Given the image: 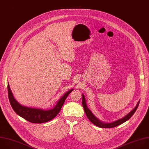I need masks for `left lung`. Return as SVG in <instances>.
<instances>
[{
  "label": "left lung",
  "mask_w": 149,
  "mask_h": 149,
  "mask_svg": "<svg viewBox=\"0 0 149 149\" xmlns=\"http://www.w3.org/2000/svg\"><path fill=\"white\" fill-rule=\"evenodd\" d=\"M139 102L140 101L138 102L137 104L136 105V107L132 111H130L127 115H126L125 116H124L123 118L118 119L116 121H114L113 122L111 123H105V122H103L102 121H101L100 119H98L93 114V113L89 110V109L88 108L87 105H86V100L84 94H82V105L84 107V111L85 112V114L86 115V116L88 117V118L89 119V120L92 123H93L95 125L100 127H102V128H112V127H114L116 126H118V125H120L121 124H122L123 123L125 122L126 121H127V120H129L132 116L133 115L134 113V112H136L139 105Z\"/></svg>",
  "instance_id": "1"
}]
</instances>
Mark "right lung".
<instances>
[{
    "label": "right lung",
    "mask_w": 149,
    "mask_h": 149,
    "mask_svg": "<svg viewBox=\"0 0 149 149\" xmlns=\"http://www.w3.org/2000/svg\"><path fill=\"white\" fill-rule=\"evenodd\" d=\"M8 90L10 105L13 109L18 115L31 123H41L52 120L58 114L66 98L74 89L72 88L67 92L58 100L56 105L52 109L30 108L22 105L15 98L9 82H8Z\"/></svg>",
    "instance_id": "obj_1"
}]
</instances>
